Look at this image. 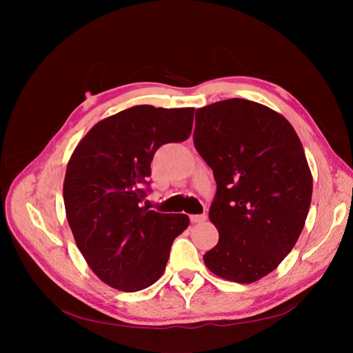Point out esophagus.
<instances>
[{"mask_svg":"<svg viewBox=\"0 0 353 353\" xmlns=\"http://www.w3.org/2000/svg\"><path fill=\"white\" fill-rule=\"evenodd\" d=\"M190 219L193 223H200L203 221H206V213H200V215H191Z\"/></svg>","mask_w":353,"mask_h":353,"instance_id":"34e87169","label":"esophagus"}]
</instances>
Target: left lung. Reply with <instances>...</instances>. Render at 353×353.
<instances>
[{"label":"left lung","instance_id":"8db88e82","mask_svg":"<svg viewBox=\"0 0 353 353\" xmlns=\"http://www.w3.org/2000/svg\"><path fill=\"white\" fill-rule=\"evenodd\" d=\"M193 141L216 181L219 240L203 261L221 279L258 281L292 252L311 206L302 143L284 116L243 99L197 109Z\"/></svg>","mask_w":353,"mask_h":353}]
</instances>
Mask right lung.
<instances>
[{"label":"right lung","mask_w":353,"mask_h":353,"mask_svg":"<svg viewBox=\"0 0 353 353\" xmlns=\"http://www.w3.org/2000/svg\"><path fill=\"white\" fill-rule=\"evenodd\" d=\"M194 109L135 105L105 117L68 163L63 199L78 249L101 281L138 292L162 276L184 213L148 210L150 163L160 145L185 141Z\"/></svg>","instance_id":"1"}]
</instances>
